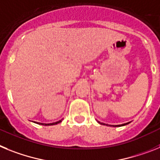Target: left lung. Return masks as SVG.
Here are the masks:
<instances>
[{"label":"left lung","instance_id":"8db88e82","mask_svg":"<svg viewBox=\"0 0 160 160\" xmlns=\"http://www.w3.org/2000/svg\"><path fill=\"white\" fill-rule=\"evenodd\" d=\"M100 123V124H103V125H105V124H104V123H102V122H98ZM129 123H130V122H127V123H125V124H122V125H117V126H125V125H127V124H129ZM106 126H109V125H107L106 124Z\"/></svg>","mask_w":160,"mask_h":160}]
</instances>
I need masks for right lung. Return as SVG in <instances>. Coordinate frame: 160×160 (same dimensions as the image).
Masks as SVG:
<instances>
[{
	"label": "right lung",
	"mask_w": 160,
	"mask_h": 160,
	"mask_svg": "<svg viewBox=\"0 0 160 160\" xmlns=\"http://www.w3.org/2000/svg\"><path fill=\"white\" fill-rule=\"evenodd\" d=\"M62 122V120H59L56 122H53V123H49V124H45V123H40V122H36L37 124H39V125H42V126H53V125H56L58 123H60Z\"/></svg>",
	"instance_id": "add662e5"
}]
</instances>
